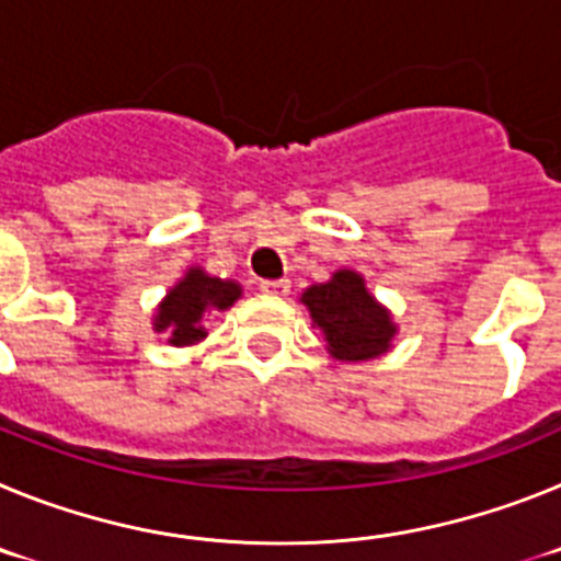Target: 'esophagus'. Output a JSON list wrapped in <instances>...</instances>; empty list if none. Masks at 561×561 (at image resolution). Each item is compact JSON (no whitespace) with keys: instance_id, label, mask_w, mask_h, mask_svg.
I'll return each mask as SVG.
<instances>
[{"instance_id":"1","label":"esophagus","mask_w":561,"mask_h":561,"mask_svg":"<svg viewBox=\"0 0 561 561\" xmlns=\"http://www.w3.org/2000/svg\"><path fill=\"white\" fill-rule=\"evenodd\" d=\"M289 289H291V284L286 280V277H280V280H261V291H264V295L284 297V295H289Z\"/></svg>"}]
</instances>
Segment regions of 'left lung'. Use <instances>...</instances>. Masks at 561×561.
<instances>
[{
	"label": "left lung",
	"instance_id": "obj_1",
	"mask_svg": "<svg viewBox=\"0 0 561 561\" xmlns=\"http://www.w3.org/2000/svg\"><path fill=\"white\" fill-rule=\"evenodd\" d=\"M304 304L336 359H374L390 348L396 331L390 314L368 295L356 272L340 270L329 284L309 286Z\"/></svg>",
	"mask_w": 561,
	"mask_h": 561
}]
</instances>
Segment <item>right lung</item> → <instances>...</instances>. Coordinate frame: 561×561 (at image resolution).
I'll return each mask as SVG.
<instances>
[{"mask_svg":"<svg viewBox=\"0 0 561 561\" xmlns=\"http://www.w3.org/2000/svg\"><path fill=\"white\" fill-rule=\"evenodd\" d=\"M241 295L238 284L191 270L173 286L165 304L157 311V331H168L171 345H193L207 334L202 317L210 309H227Z\"/></svg>","mask_w":561,"mask_h":561,"instance_id":"obj_1","label":"right lung"}]
</instances>
